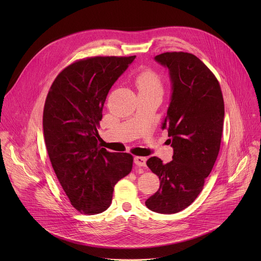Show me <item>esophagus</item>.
<instances>
[{
    "label": "esophagus",
    "instance_id": "1",
    "mask_svg": "<svg viewBox=\"0 0 261 261\" xmlns=\"http://www.w3.org/2000/svg\"><path fill=\"white\" fill-rule=\"evenodd\" d=\"M134 163L137 166H145L146 165V158L145 157H135Z\"/></svg>",
    "mask_w": 261,
    "mask_h": 261
}]
</instances>
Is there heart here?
I'll return each instance as SVG.
<instances>
[{"mask_svg": "<svg viewBox=\"0 0 261 261\" xmlns=\"http://www.w3.org/2000/svg\"><path fill=\"white\" fill-rule=\"evenodd\" d=\"M137 88L139 91H162L160 77L153 71H145L137 77Z\"/></svg>", "mask_w": 261, "mask_h": 261, "instance_id": "heart-1", "label": "heart"}]
</instances>
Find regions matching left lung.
I'll return each instance as SVG.
<instances>
[{
    "instance_id": "obj_1",
    "label": "left lung",
    "mask_w": 261,
    "mask_h": 261,
    "mask_svg": "<svg viewBox=\"0 0 261 261\" xmlns=\"http://www.w3.org/2000/svg\"><path fill=\"white\" fill-rule=\"evenodd\" d=\"M155 61L168 70L171 87L167 129L172 161H146L160 178L159 190L145 205L159 214H174L189 206L202 191L217 160L224 123V101L212 71L194 55L164 53Z\"/></svg>"
}]
</instances>
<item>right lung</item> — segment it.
<instances>
[{
  "label": "right lung",
  "instance_id": "add662e5",
  "mask_svg": "<svg viewBox=\"0 0 261 261\" xmlns=\"http://www.w3.org/2000/svg\"><path fill=\"white\" fill-rule=\"evenodd\" d=\"M135 58L73 63L57 76L46 97L43 134L49 160L71 204L85 214L107 210L115 185L132 169L130 154L99 146L97 127L109 90Z\"/></svg>",
  "mask_w": 261,
  "mask_h": 261
}]
</instances>
